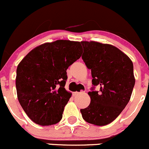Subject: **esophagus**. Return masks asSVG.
Instances as JSON below:
<instances>
[{
    "mask_svg": "<svg viewBox=\"0 0 149 149\" xmlns=\"http://www.w3.org/2000/svg\"><path fill=\"white\" fill-rule=\"evenodd\" d=\"M83 93V91H81V92H77V91H76V92H74V93H73V95H79V94H80V93Z\"/></svg>",
    "mask_w": 149,
    "mask_h": 149,
    "instance_id": "34e87169",
    "label": "esophagus"
}]
</instances>
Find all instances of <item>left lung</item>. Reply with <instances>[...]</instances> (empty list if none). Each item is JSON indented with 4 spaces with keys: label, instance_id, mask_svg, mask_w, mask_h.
<instances>
[{
    "label": "left lung",
    "instance_id": "1",
    "mask_svg": "<svg viewBox=\"0 0 149 149\" xmlns=\"http://www.w3.org/2000/svg\"><path fill=\"white\" fill-rule=\"evenodd\" d=\"M82 59L91 70L93 87L88 94L91 103L81 109L86 121L95 126L111 123L124 109L135 85L134 65L129 57L116 47L95 41H81ZM99 85L100 91H94Z\"/></svg>",
    "mask_w": 149,
    "mask_h": 149
}]
</instances>
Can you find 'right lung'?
Instances as JSON below:
<instances>
[{"mask_svg": "<svg viewBox=\"0 0 149 149\" xmlns=\"http://www.w3.org/2000/svg\"><path fill=\"white\" fill-rule=\"evenodd\" d=\"M82 53L80 42L58 40L36 47L18 64L15 79L18 99L34 123L51 126L61 120L71 96L64 88L66 70Z\"/></svg>", "mask_w": 149, "mask_h": 149, "instance_id": "1", "label": "right lung"}]
</instances>
